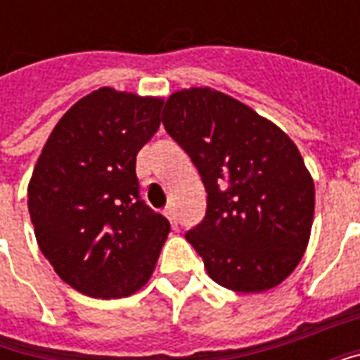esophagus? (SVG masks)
I'll return each instance as SVG.
<instances>
[{"mask_svg": "<svg viewBox=\"0 0 360 360\" xmlns=\"http://www.w3.org/2000/svg\"><path fill=\"white\" fill-rule=\"evenodd\" d=\"M164 214H165V218L169 219V221H172L173 226H175V224H177V221H175V208H173L172 204H169V206H165Z\"/></svg>", "mask_w": 360, "mask_h": 360, "instance_id": "34e87169", "label": "esophagus"}]
</instances>
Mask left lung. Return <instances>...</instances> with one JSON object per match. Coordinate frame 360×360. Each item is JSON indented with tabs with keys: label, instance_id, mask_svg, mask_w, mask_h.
<instances>
[{
	"label": "left lung",
	"instance_id": "left-lung-1",
	"mask_svg": "<svg viewBox=\"0 0 360 360\" xmlns=\"http://www.w3.org/2000/svg\"><path fill=\"white\" fill-rule=\"evenodd\" d=\"M208 193L202 224L185 237L216 283L262 293L299 266L314 219V181L270 119L210 86L173 92L162 111Z\"/></svg>",
	"mask_w": 360,
	"mask_h": 360
}]
</instances>
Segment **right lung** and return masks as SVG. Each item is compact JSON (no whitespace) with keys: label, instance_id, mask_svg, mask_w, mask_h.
I'll return each instance as SVG.
<instances>
[{"label":"right lung","instance_id":"1","mask_svg":"<svg viewBox=\"0 0 360 360\" xmlns=\"http://www.w3.org/2000/svg\"><path fill=\"white\" fill-rule=\"evenodd\" d=\"M162 105L158 96L102 86L73 103L44 144L28 212L42 255L79 293L121 299L154 274L169 221L141 200L136 154Z\"/></svg>","mask_w":360,"mask_h":360}]
</instances>
